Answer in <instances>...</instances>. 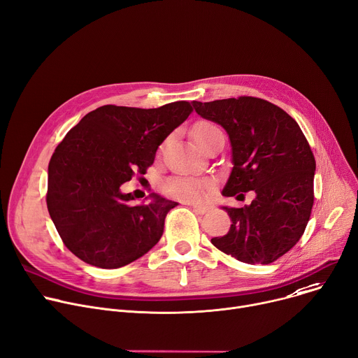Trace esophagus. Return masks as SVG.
<instances>
[{"label": "esophagus", "instance_id": "obj_1", "mask_svg": "<svg viewBox=\"0 0 358 358\" xmlns=\"http://www.w3.org/2000/svg\"><path fill=\"white\" fill-rule=\"evenodd\" d=\"M191 207L194 208V211L199 213V214H204L208 210L206 206H201V204H191Z\"/></svg>", "mask_w": 358, "mask_h": 358}]
</instances>
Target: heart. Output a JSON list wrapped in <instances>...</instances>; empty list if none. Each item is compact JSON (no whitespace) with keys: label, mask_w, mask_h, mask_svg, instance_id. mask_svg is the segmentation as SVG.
Segmentation results:
<instances>
[{"label":"heart","mask_w":358,"mask_h":358,"mask_svg":"<svg viewBox=\"0 0 358 358\" xmlns=\"http://www.w3.org/2000/svg\"><path fill=\"white\" fill-rule=\"evenodd\" d=\"M218 133H221L220 128L207 121L197 122L192 128V137L201 148ZM162 189H164L167 196L176 200L185 201V203H196L203 196V182L194 178L176 177L164 181V184H162Z\"/></svg>","instance_id":"1"}]
</instances>
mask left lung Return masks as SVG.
<instances>
[{
    "instance_id": "1",
    "label": "left lung",
    "mask_w": 358,
    "mask_h": 358,
    "mask_svg": "<svg viewBox=\"0 0 358 358\" xmlns=\"http://www.w3.org/2000/svg\"><path fill=\"white\" fill-rule=\"evenodd\" d=\"M199 115L220 124L231 143L233 170L222 196L250 206H222L230 231L211 243L247 264H270L301 238L314 204L315 159L301 128L280 107L255 96L192 101Z\"/></svg>"
}]
</instances>
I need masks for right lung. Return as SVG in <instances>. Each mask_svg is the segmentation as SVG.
Listing matches in <instances>:
<instances>
[{
  "label": "right lung",
  "instance_id": "right-lung-1",
  "mask_svg": "<svg viewBox=\"0 0 358 358\" xmlns=\"http://www.w3.org/2000/svg\"><path fill=\"white\" fill-rule=\"evenodd\" d=\"M187 101L158 108L103 106L81 118L48 164L47 207L66 247L84 263L118 268L150 251L178 203L150 194L133 206L121 185L145 174L158 145L191 114ZM147 200V199H145Z\"/></svg>",
  "mask_w": 358,
  "mask_h": 358
}]
</instances>
